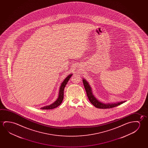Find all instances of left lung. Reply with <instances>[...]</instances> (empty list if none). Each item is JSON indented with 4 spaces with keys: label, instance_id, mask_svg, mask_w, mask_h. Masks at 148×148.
<instances>
[{
    "label": "left lung",
    "instance_id": "1",
    "mask_svg": "<svg viewBox=\"0 0 148 148\" xmlns=\"http://www.w3.org/2000/svg\"><path fill=\"white\" fill-rule=\"evenodd\" d=\"M83 84L85 87L86 91L87 93L88 97L89 99L90 102L92 103L95 107L97 108L101 109H106V108H111L117 106L118 105L123 104L126 102L125 101H121V102H116V103H104L103 102L99 101V100L95 97V95H93L92 88L90 87L89 84L87 81L84 78L82 79Z\"/></svg>",
    "mask_w": 148,
    "mask_h": 148
}]
</instances>
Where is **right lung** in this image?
Instances as JSON below:
<instances>
[{
  "mask_svg": "<svg viewBox=\"0 0 148 148\" xmlns=\"http://www.w3.org/2000/svg\"><path fill=\"white\" fill-rule=\"evenodd\" d=\"M73 74H71L68 75V76L64 79L63 82L61 84L59 88V90L58 97L56 101L52 103L51 104L47 105L46 106H44L41 107V109H52L55 108L56 107L59 106L62 102L63 99V93H64V89L66 87V84L68 83V81L70 79L71 77L72 76Z\"/></svg>",
  "mask_w": 148,
  "mask_h": 148,
  "instance_id": "obj_1",
  "label": "right lung"
}]
</instances>
